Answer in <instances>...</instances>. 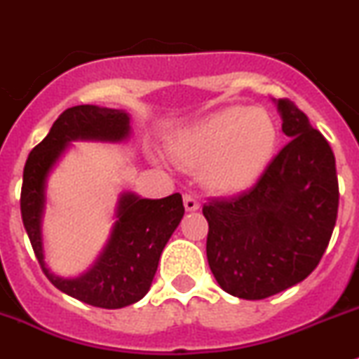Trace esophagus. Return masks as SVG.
<instances>
[{
	"mask_svg": "<svg viewBox=\"0 0 359 359\" xmlns=\"http://www.w3.org/2000/svg\"><path fill=\"white\" fill-rule=\"evenodd\" d=\"M184 208H186V211H189V212L198 211L200 202L193 195H184Z\"/></svg>",
	"mask_w": 359,
	"mask_h": 359,
	"instance_id": "esophagus-1",
	"label": "esophagus"
}]
</instances>
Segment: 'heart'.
Returning a JSON list of instances; mask_svg holds the SVG:
<instances>
[{
  "mask_svg": "<svg viewBox=\"0 0 359 359\" xmlns=\"http://www.w3.org/2000/svg\"><path fill=\"white\" fill-rule=\"evenodd\" d=\"M277 143L279 128L264 109L232 105L180 132L170 151L177 163L198 170L209 191L238 195L264 175Z\"/></svg>",
  "mask_w": 359,
  "mask_h": 359,
  "instance_id": "1",
  "label": "heart"
}]
</instances>
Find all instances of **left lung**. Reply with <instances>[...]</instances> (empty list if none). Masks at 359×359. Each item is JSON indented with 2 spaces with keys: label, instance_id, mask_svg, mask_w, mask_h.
<instances>
[{
  "label": "left lung",
  "instance_id": "left-lung-1",
  "mask_svg": "<svg viewBox=\"0 0 359 359\" xmlns=\"http://www.w3.org/2000/svg\"><path fill=\"white\" fill-rule=\"evenodd\" d=\"M273 102L290 143L254 187L202 209L209 268L222 290L238 299H266L304 280L320 263L337 224L331 147L295 103Z\"/></svg>",
  "mask_w": 359,
  "mask_h": 359
}]
</instances>
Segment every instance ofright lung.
Returning <instances> with one entry per match:
<instances>
[{
    "label": "right lung",
    "instance_id": "right-lung-1",
    "mask_svg": "<svg viewBox=\"0 0 359 359\" xmlns=\"http://www.w3.org/2000/svg\"><path fill=\"white\" fill-rule=\"evenodd\" d=\"M130 137V116L119 109L76 105L64 111L28 156L22 172L21 216L35 257L55 288L86 304L119 309L143 299L157 272L163 248L184 216L179 193L166 198H141L132 191L119 195L114 225L95 263L79 277L50 272L44 261L43 219L48 177L75 141L123 143Z\"/></svg>",
    "mask_w": 359,
    "mask_h": 359
}]
</instances>
